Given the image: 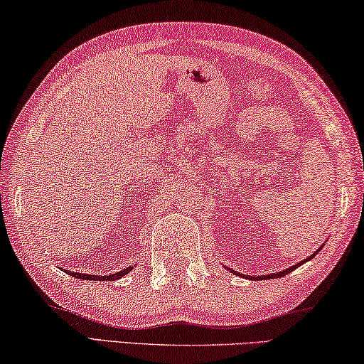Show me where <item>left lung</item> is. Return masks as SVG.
Instances as JSON below:
<instances>
[{
  "label": "left lung",
  "mask_w": 364,
  "mask_h": 364,
  "mask_svg": "<svg viewBox=\"0 0 364 364\" xmlns=\"http://www.w3.org/2000/svg\"><path fill=\"white\" fill-rule=\"evenodd\" d=\"M321 249H322V247H321ZM321 249H317L316 252L312 254V255L307 257V259H304L303 262H299V264H296V265H293V267L287 268V270H283V272H278V273H270V275H264V277H245V275H242V273H237V275H239V277H245V278H249V279H252V278H254V279H270V278H279V277H284V275H288L289 272H293L294 268H298L299 265H303L304 262L311 260V259H314V255H316V254H318V250H321ZM231 272H232V270H231ZM232 273H236V272H232Z\"/></svg>",
  "instance_id": "1"
}]
</instances>
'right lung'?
<instances>
[{
    "label": "right lung",
    "instance_id": "obj_1",
    "mask_svg": "<svg viewBox=\"0 0 364 364\" xmlns=\"http://www.w3.org/2000/svg\"><path fill=\"white\" fill-rule=\"evenodd\" d=\"M133 270V267H127L124 268L122 272H117V273H112V275H107V277H102V275H82V273H76V272H66L68 275L75 277V278H82V279H100V282H115V279L122 278L124 275H127V273H130Z\"/></svg>",
    "mask_w": 364,
    "mask_h": 364
}]
</instances>
